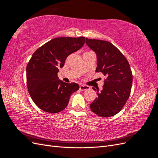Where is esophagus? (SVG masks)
<instances>
[{
  "label": "esophagus",
  "mask_w": 158,
  "mask_h": 158,
  "mask_svg": "<svg viewBox=\"0 0 158 158\" xmlns=\"http://www.w3.org/2000/svg\"><path fill=\"white\" fill-rule=\"evenodd\" d=\"M89 89V87L88 86V85H85L83 84L80 85V89L81 91H85V90H87Z\"/></svg>",
  "instance_id": "obj_1"
}]
</instances>
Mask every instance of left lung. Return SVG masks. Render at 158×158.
Here are the masks:
<instances>
[{"label":"left lung","mask_w":158,"mask_h":158,"mask_svg":"<svg viewBox=\"0 0 158 158\" xmlns=\"http://www.w3.org/2000/svg\"><path fill=\"white\" fill-rule=\"evenodd\" d=\"M85 44L97 55V73L106 76L103 89L97 91L98 98L90 109L99 117H109L121 111L130 96L132 84V71L126 57L109 41L86 38Z\"/></svg>","instance_id":"obj_1"}]
</instances>
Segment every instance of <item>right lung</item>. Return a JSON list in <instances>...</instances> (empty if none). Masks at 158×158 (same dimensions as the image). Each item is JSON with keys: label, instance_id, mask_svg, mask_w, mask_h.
<instances>
[{"label": "right lung", "instance_id": "1", "mask_svg": "<svg viewBox=\"0 0 158 158\" xmlns=\"http://www.w3.org/2000/svg\"><path fill=\"white\" fill-rule=\"evenodd\" d=\"M84 37H56L38 48L26 66L27 89L32 100L43 111L49 113L64 110L71 94L79 89L76 83H64L57 73L68 56L79 50Z\"/></svg>", "mask_w": 158, "mask_h": 158}]
</instances>
